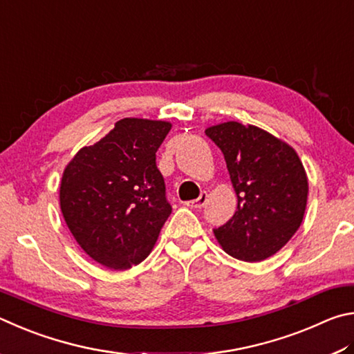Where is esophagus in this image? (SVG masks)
Returning <instances> with one entry per match:
<instances>
[{
  "label": "esophagus",
  "instance_id": "esophagus-1",
  "mask_svg": "<svg viewBox=\"0 0 354 354\" xmlns=\"http://www.w3.org/2000/svg\"><path fill=\"white\" fill-rule=\"evenodd\" d=\"M207 201H208V194H207V193H202V194H201V197H197L196 201H188V202H185V205L189 207V208L201 209V208L205 207Z\"/></svg>",
  "mask_w": 354,
  "mask_h": 354
}]
</instances>
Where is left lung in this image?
<instances>
[{
    "label": "left lung",
    "mask_w": 354,
    "mask_h": 354,
    "mask_svg": "<svg viewBox=\"0 0 354 354\" xmlns=\"http://www.w3.org/2000/svg\"><path fill=\"white\" fill-rule=\"evenodd\" d=\"M224 153L238 208L214 236L228 255L247 263L269 258L288 244L303 221L308 177L286 142L257 126L228 121L205 130Z\"/></svg>",
    "instance_id": "1"
}]
</instances>
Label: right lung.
I'll return each mask as SVG.
<instances>
[{"instance_id": "add662e5", "label": "right lung", "mask_w": 354, "mask_h": 354, "mask_svg": "<svg viewBox=\"0 0 354 354\" xmlns=\"http://www.w3.org/2000/svg\"><path fill=\"white\" fill-rule=\"evenodd\" d=\"M171 122L124 118L66 165L60 209L74 239L109 269L140 264L172 208L155 163Z\"/></svg>"}]
</instances>
